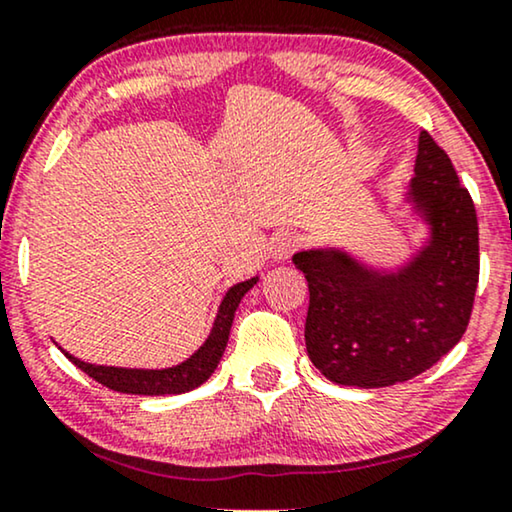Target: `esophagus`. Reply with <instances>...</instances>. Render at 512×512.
I'll use <instances>...</instances> for the list:
<instances>
[{
    "mask_svg": "<svg viewBox=\"0 0 512 512\" xmlns=\"http://www.w3.org/2000/svg\"><path fill=\"white\" fill-rule=\"evenodd\" d=\"M298 247V237L293 233H279L270 240V258L275 263H282L289 258Z\"/></svg>",
    "mask_w": 512,
    "mask_h": 512,
    "instance_id": "obj_1",
    "label": "esophagus"
}]
</instances>
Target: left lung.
Here are the masks:
<instances>
[{"instance_id": "8db88e82", "label": "left lung", "mask_w": 512, "mask_h": 512, "mask_svg": "<svg viewBox=\"0 0 512 512\" xmlns=\"http://www.w3.org/2000/svg\"><path fill=\"white\" fill-rule=\"evenodd\" d=\"M412 247L375 263L342 244L300 249L310 307L305 347L342 387L380 389L412 380L464 335L478 289V216L452 160L419 132L415 177L403 195Z\"/></svg>"}]
</instances>
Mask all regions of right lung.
I'll return each instance as SVG.
<instances>
[{"instance_id": "add662e5", "label": "right lung", "mask_w": 512, "mask_h": 512, "mask_svg": "<svg viewBox=\"0 0 512 512\" xmlns=\"http://www.w3.org/2000/svg\"><path fill=\"white\" fill-rule=\"evenodd\" d=\"M258 275L244 279L240 284H233L223 296L219 310H216L212 331L205 342L195 352L177 366L167 368H123V366H97L79 359L62 349V354L81 368L83 373L93 377L104 387L121 391V394H137V396H167V394H186V391L198 389L202 382H207L219 366L223 352H226L230 326H233L235 310L240 307L242 298L247 296L249 289H254ZM58 345V342H55Z\"/></svg>"}]
</instances>
